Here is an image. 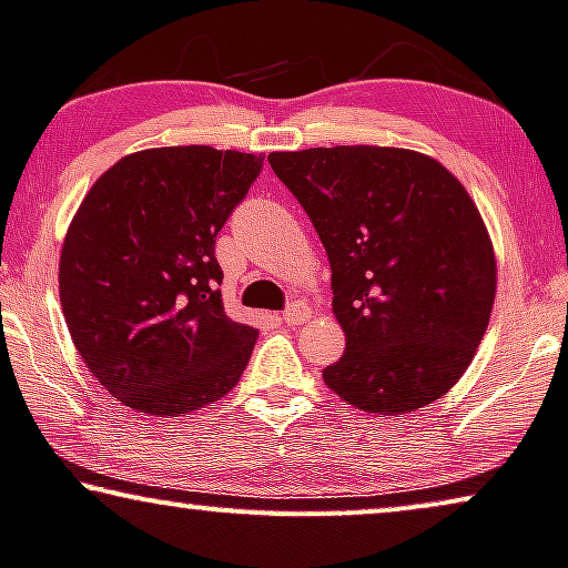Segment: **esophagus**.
Returning <instances> with one entry per match:
<instances>
[{"instance_id": "obj_1", "label": "esophagus", "mask_w": 568, "mask_h": 568, "mask_svg": "<svg viewBox=\"0 0 568 568\" xmlns=\"http://www.w3.org/2000/svg\"><path fill=\"white\" fill-rule=\"evenodd\" d=\"M303 321H308V308L303 306V303H291V306H287L285 311H283V324H287V326H301Z\"/></svg>"}]
</instances>
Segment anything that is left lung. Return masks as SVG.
I'll return each mask as SVG.
<instances>
[{"mask_svg": "<svg viewBox=\"0 0 568 568\" xmlns=\"http://www.w3.org/2000/svg\"><path fill=\"white\" fill-rule=\"evenodd\" d=\"M332 265L344 357L324 383L349 405L403 416L459 383L487 332L495 252L464 185L434 158L338 145L273 152Z\"/></svg>", "mask_w": 568, "mask_h": 568, "instance_id": "obj_1", "label": "left lung"}]
</instances>
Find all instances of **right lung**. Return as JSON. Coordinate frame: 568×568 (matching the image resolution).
I'll return each instance as SVG.
<instances>
[{
  "label": "right lung",
  "instance_id": "right-lung-1",
  "mask_svg": "<svg viewBox=\"0 0 568 568\" xmlns=\"http://www.w3.org/2000/svg\"><path fill=\"white\" fill-rule=\"evenodd\" d=\"M262 165L206 145L142 150L75 211L58 273L65 324L91 375L130 408L199 410L247 367L257 328L226 316L214 250Z\"/></svg>",
  "mask_w": 568,
  "mask_h": 568
}]
</instances>
